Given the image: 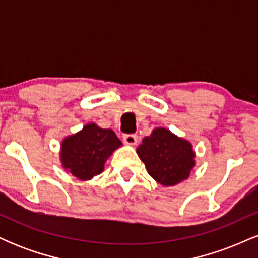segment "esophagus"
<instances>
[{"instance_id":"obj_1","label":"esophagus","mask_w":258,"mask_h":258,"mask_svg":"<svg viewBox=\"0 0 258 258\" xmlns=\"http://www.w3.org/2000/svg\"><path fill=\"white\" fill-rule=\"evenodd\" d=\"M123 142L128 146H135L137 143V136L136 135H125L123 136Z\"/></svg>"}]
</instances>
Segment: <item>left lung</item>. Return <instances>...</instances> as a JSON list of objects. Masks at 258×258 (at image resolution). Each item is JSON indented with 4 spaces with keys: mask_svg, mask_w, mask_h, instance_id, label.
<instances>
[{
    "mask_svg": "<svg viewBox=\"0 0 258 258\" xmlns=\"http://www.w3.org/2000/svg\"><path fill=\"white\" fill-rule=\"evenodd\" d=\"M137 154L146 165L148 173L165 186L176 185L188 178L195 165L190 142L162 127L144 137L137 148Z\"/></svg>",
    "mask_w": 258,
    "mask_h": 258,
    "instance_id": "8db88e82",
    "label": "left lung"
}]
</instances>
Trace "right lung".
I'll use <instances>...</instances> for the list:
<instances>
[{"label":"right lung","instance_id":"right-lung-1","mask_svg":"<svg viewBox=\"0 0 258 258\" xmlns=\"http://www.w3.org/2000/svg\"><path fill=\"white\" fill-rule=\"evenodd\" d=\"M122 146L112 130L88 123L81 131L61 143L60 161L68 172L78 179L88 180L104 170L106 159Z\"/></svg>","mask_w":258,"mask_h":258}]
</instances>
